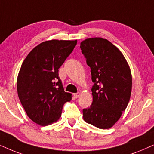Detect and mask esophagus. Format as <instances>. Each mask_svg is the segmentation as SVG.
Here are the masks:
<instances>
[{"mask_svg":"<svg viewBox=\"0 0 154 154\" xmlns=\"http://www.w3.org/2000/svg\"><path fill=\"white\" fill-rule=\"evenodd\" d=\"M79 95H80V94H79V92H78V93H76V94H73V96H74V97H75V98H78V97H79Z\"/></svg>","mask_w":154,"mask_h":154,"instance_id":"34e87169","label":"esophagus"}]
</instances>
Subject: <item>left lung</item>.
I'll use <instances>...</instances> for the list:
<instances>
[{
    "label": "left lung",
    "instance_id": "obj_1",
    "mask_svg": "<svg viewBox=\"0 0 154 154\" xmlns=\"http://www.w3.org/2000/svg\"><path fill=\"white\" fill-rule=\"evenodd\" d=\"M82 53L91 68L93 102L83 109L85 122L100 129H109L126 109L132 91V75L122 53L107 39L87 38Z\"/></svg>",
    "mask_w": 154,
    "mask_h": 154
}]
</instances>
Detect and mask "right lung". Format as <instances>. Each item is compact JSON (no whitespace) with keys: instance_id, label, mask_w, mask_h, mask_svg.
<instances>
[{"instance_id":"add662e5","label":"right lung","mask_w":154,"mask_h":154,"mask_svg":"<svg viewBox=\"0 0 154 154\" xmlns=\"http://www.w3.org/2000/svg\"><path fill=\"white\" fill-rule=\"evenodd\" d=\"M77 41L51 40L41 43L27 55L18 74L20 101L32 121L45 126L56 122L72 94L63 89L58 69Z\"/></svg>"}]
</instances>
